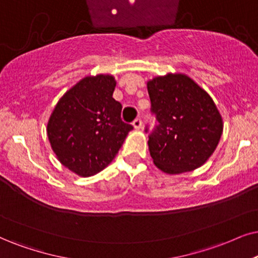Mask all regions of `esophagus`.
Here are the masks:
<instances>
[{"label":"esophagus","instance_id":"34e87169","mask_svg":"<svg viewBox=\"0 0 258 258\" xmlns=\"http://www.w3.org/2000/svg\"><path fill=\"white\" fill-rule=\"evenodd\" d=\"M132 125H133V127H135L136 130H139V128H142V125H143V121H142V119L140 118H137L135 121L132 122Z\"/></svg>","mask_w":258,"mask_h":258}]
</instances>
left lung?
<instances>
[{"label":"left lung","instance_id":"8db88e82","mask_svg":"<svg viewBox=\"0 0 258 258\" xmlns=\"http://www.w3.org/2000/svg\"><path fill=\"white\" fill-rule=\"evenodd\" d=\"M151 113L157 125L149 133V150L156 167L180 174L201 167L216 150L223 120L212 97L182 74L148 82Z\"/></svg>","mask_w":258,"mask_h":258}]
</instances>
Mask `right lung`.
Wrapping results in <instances>:
<instances>
[{
	"instance_id": "obj_1",
	"label": "right lung",
	"mask_w": 258,
	"mask_h": 258,
	"mask_svg": "<svg viewBox=\"0 0 258 258\" xmlns=\"http://www.w3.org/2000/svg\"><path fill=\"white\" fill-rule=\"evenodd\" d=\"M110 75L88 76L58 101L47 123L52 150L64 167L77 175L103 170L133 128L121 120V103L113 99Z\"/></svg>"
}]
</instances>
